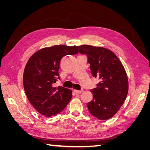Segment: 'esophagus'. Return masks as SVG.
<instances>
[{"label":"esophagus","mask_w":150,"mask_h":150,"mask_svg":"<svg viewBox=\"0 0 150 150\" xmlns=\"http://www.w3.org/2000/svg\"><path fill=\"white\" fill-rule=\"evenodd\" d=\"M74 92L76 93V94H80L81 93L83 92V90H74Z\"/></svg>","instance_id":"obj_1"}]
</instances>
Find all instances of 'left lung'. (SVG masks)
<instances>
[{"label": "left lung", "instance_id": "obj_1", "mask_svg": "<svg viewBox=\"0 0 150 150\" xmlns=\"http://www.w3.org/2000/svg\"><path fill=\"white\" fill-rule=\"evenodd\" d=\"M80 54H86L90 69L100 82L91 90L93 100L88 108L93 116L100 120L111 118L123 104L128 92V80L125 68L114 52L106 48L83 45Z\"/></svg>", "mask_w": 150, "mask_h": 150}]
</instances>
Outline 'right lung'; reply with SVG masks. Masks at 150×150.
<instances>
[{
	"instance_id": "obj_1",
	"label": "right lung",
	"mask_w": 150,
	"mask_h": 150,
	"mask_svg": "<svg viewBox=\"0 0 150 150\" xmlns=\"http://www.w3.org/2000/svg\"><path fill=\"white\" fill-rule=\"evenodd\" d=\"M78 53V46L56 45L34 54L27 62L23 75L24 88L33 107L46 117L61 112L72 98V91L62 86L54 87L61 59Z\"/></svg>"
}]
</instances>
